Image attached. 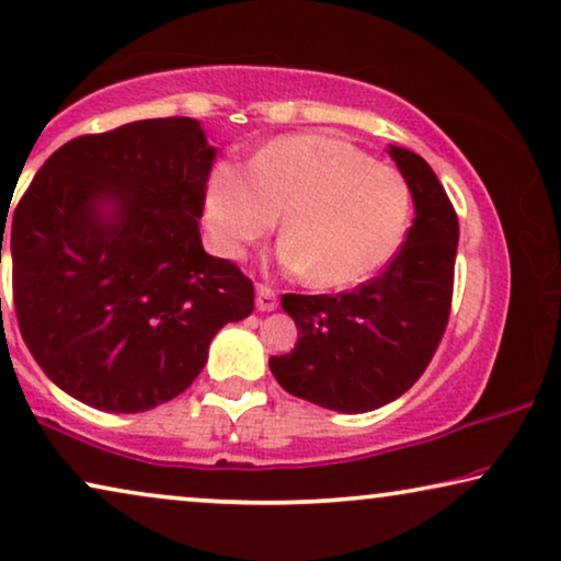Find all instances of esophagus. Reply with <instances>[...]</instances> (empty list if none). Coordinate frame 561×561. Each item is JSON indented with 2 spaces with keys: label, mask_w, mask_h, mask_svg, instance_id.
Returning <instances> with one entry per match:
<instances>
[{
  "label": "esophagus",
  "mask_w": 561,
  "mask_h": 561,
  "mask_svg": "<svg viewBox=\"0 0 561 561\" xmlns=\"http://www.w3.org/2000/svg\"><path fill=\"white\" fill-rule=\"evenodd\" d=\"M255 306H257V311H275V309H278V296H275L273 288L257 286Z\"/></svg>",
  "instance_id": "obj_1"
}]
</instances>
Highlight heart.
<instances>
[{"label": "heart", "instance_id": "heart-1", "mask_svg": "<svg viewBox=\"0 0 561 561\" xmlns=\"http://www.w3.org/2000/svg\"><path fill=\"white\" fill-rule=\"evenodd\" d=\"M280 214L283 271L311 275L319 288H350L401 248L411 196L396 168L334 137H280L252 156L250 171L232 160L214 163L202 217L217 255L242 260Z\"/></svg>", "mask_w": 561, "mask_h": 561}]
</instances>
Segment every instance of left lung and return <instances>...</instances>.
Here are the masks:
<instances>
[{
  "label": "left lung",
  "mask_w": 561,
  "mask_h": 561,
  "mask_svg": "<svg viewBox=\"0 0 561 561\" xmlns=\"http://www.w3.org/2000/svg\"><path fill=\"white\" fill-rule=\"evenodd\" d=\"M388 156L416 214L398 255L352 294L280 298L298 342L267 365L290 396L329 411L365 413L401 398L432 363L447 329L457 214L424 158L398 145H388Z\"/></svg>",
  "instance_id": "1"
}]
</instances>
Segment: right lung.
Segmentation results:
<instances>
[{"mask_svg": "<svg viewBox=\"0 0 561 561\" xmlns=\"http://www.w3.org/2000/svg\"><path fill=\"white\" fill-rule=\"evenodd\" d=\"M214 158L198 119L129 122L66 142L20 198L7 229L18 324L76 401L156 409L252 313V280L198 234Z\"/></svg>", "mask_w": 561, "mask_h": 561, "instance_id": "add662e5", "label": "right lung"}]
</instances>
